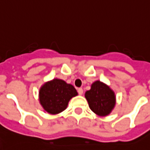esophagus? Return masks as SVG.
Returning a JSON list of instances; mask_svg holds the SVG:
<instances>
[{
    "label": "esophagus",
    "mask_w": 150,
    "mask_h": 150,
    "mask_svg": "<svg viewBox=\"0 0 150 150\" xmlns=\"http://www.w3.org/2000/svg\"><path fill=\"white\" fill-rule=\"evenodd\" d=\"M77 92H78L79 95H82L83 94V90L81 88H78L77 89Z\"/></svg>",
    "instance_id": "esophagus-1"
}]
</instances>
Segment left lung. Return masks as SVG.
Instances as JSON below:
<instances>
[{"label":"left lung","instance_id":"obj_1","mask_svg":"<svg viewBox=\"0 0 150 150\" xmlns=\"http://www.w3.org/2000/svg\"><path fill=\"white\" fill-rule=\"evenodd\" d=\"M90 108L99 116L108 115L115 106L116 97L113 91L100 81L92 83L91 90L85 93Z\"/></svg>","mask_w":150,"mask_h":150}]
</instances>
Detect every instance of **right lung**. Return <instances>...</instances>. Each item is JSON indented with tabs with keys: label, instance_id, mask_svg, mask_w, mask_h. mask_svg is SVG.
I'll use <instances>...</instances> for the list:
<instances>
[{
	"label": "right lung",
	"instance_id": "add662e5",
	"mask_svg": "<svg viewBox=\"0 0 150 150\" xmlns=\"http://www.w3.org/2000/svg\"><path fill=\"white\" fill-rule=\"evenodd\" d=\"M76 96L77 92L73 85L57 78L45 82L39 91L40 104L50 114L63 112L69 100Z\"/></svg>",
	"mask_w": 150,
	"mask_h": 150
}]
</instances>
